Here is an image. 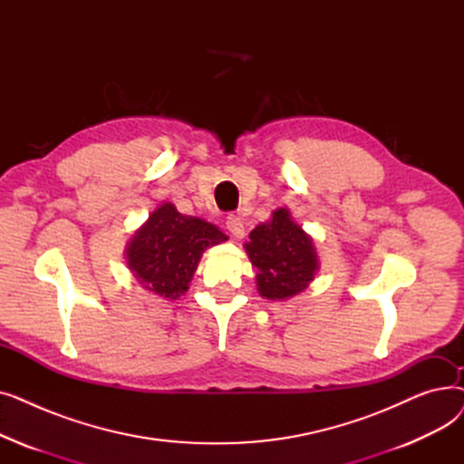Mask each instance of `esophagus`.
Here are the masks:
<instances>
[{
    "label": "esophagus",
    "mask_w": 464,
    "mask_h": 464,
    "mask_svg": "<svg viewBox=\"0 0 464 464\" xmlns=\"http://www.w3.org/2000/svg\"><path fill=\"white\" fill-rule=\"evenodd\" d=\"M226 227H227V231H229L235 238H242V237H245V222H242V219H240L238 216H235V214L227 216Z\"/></svg>",
    "instance_id": "34e87169"
}]
</instances>
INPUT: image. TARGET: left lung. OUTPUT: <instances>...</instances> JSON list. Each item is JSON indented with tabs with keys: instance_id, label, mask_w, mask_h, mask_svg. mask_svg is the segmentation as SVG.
Listing matches in <instances>:
<instances>
[{
	"instance_id": "obj_1",
	"label": "left lung",
	"mask_w": 464,
	"mask_h": 464,
	"mask_svg": "<svg viewBox=\"0 0 464 464\" xmlns=\"http://www.w3.org/2000/svg\"><path fill=\"white\" fill-rule=\"evenodd\" d=\"M245 250L256 266L259 295L269 301H287L303 294L320 271L314 238L285 207L250 231Z\"/></svg>"
}]
</instances>
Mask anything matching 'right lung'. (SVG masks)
Masks as SVG:
<instances>
[{"mask_svg": "<svg viewBox=\"0 0 464 464\" xmlns=\"http://www.w3.org/2000/svg\"><path fill=\"white\" fill-rule=\"evenodd\" d=\"M227 238L207 219L161 203L128 242L126 265L144 289L175 301L188 291L203 252Z\"/></svg>", "mask_w": 464, "mask_h": 464, "instance_id": "obj_1", "label": "right lung"}]
</instances>
